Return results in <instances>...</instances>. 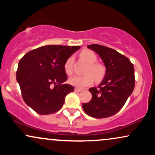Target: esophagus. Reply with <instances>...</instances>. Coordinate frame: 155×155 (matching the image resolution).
Segmentation results:
<instances>
[{
    "label": "esophagus",
    "instance_id": "esophagus-1",
    "mask_svg": "<svg viewBox=\"0 0 155 155\" xmlns=\"http://www.w3.org/2000/svg\"><path fill=\"white\" fill-rule=\"evenodd\" d=\"M74 91H75L76 92H79L82 91V90H81V89H79V88H75Z\"/></svg>",
    "mask_w": 155,
    "mask_h": 155
}]
</instances>
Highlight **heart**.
I'll return each mask as SVG.
<instances>
[{"label": "heart", "instance_id": "b5f03b06", "mask_svg": "<svg viewBox=\"0 0 155 155\" xmlns=\"http://www.w3.org/2000/svg\"><path fill=\"white\" fill-rule=\"evenodd\" d=\"M80 56L87 63L88 67L85 71V75L74 76L70 78L68 80L69 83L76 87L82 88L92 84L94 81V79L99 81L104 77L106 72V69L103 65L95 63L97 61V56L92 51L85 49L80 54ZM73 63L74 58L70 57L66 60L64 64L65 71L68 75H71L73 73ZM95 78H94V77Z\"/></svg>", "mask_w": 155, "mask_h": 155}]
</instances>
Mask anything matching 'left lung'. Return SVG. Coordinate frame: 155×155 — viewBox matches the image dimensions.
Listing matches in <instances>:
<instances>
[{
	"instance_id": "8db88e82",
	"label": "left lung",
	"mask_w": 155,
	"mask_h": 155,
	"mask_svg": "<svg viewBox=\"0 0 155 155\" xmlns=\"http://www.w3.org/2000/svg\"><path fill=\"white\" fill-rule=\"evenodd\" d=\"M87 47L101 57L106 71L97 88L89 89L92 99L83 104L82 107L89 116L106 118L120 111L132 94L135 87L134 67L127 57L114 49L98 44Z\"/></svg>"
}]
</instances>
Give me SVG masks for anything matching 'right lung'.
Wrapping results in <instances>:
<instances>
[{"mask_svg":"<svg viewBox=\"0 0 155 155\" xmlns=\"http://www.w3.org/2000/svg\"><path fill=\"white\" fill-rule=\"evenodd\" d=\"M79 49L78 46H43L28 51L19 60L17 81L23 100L36 113L58 111L65 96L74 92L72 85L64 84L68 79L64 64Z\"/></svg>","mask_w":155,"mask_h":155,"instance_id":"add662e5","label":"right lung"}]
</instances>
